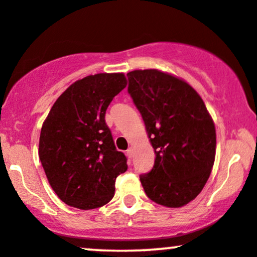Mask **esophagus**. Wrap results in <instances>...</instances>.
I'll list each match as a JSON object with an SVG mask.
<instances>
[{"instance_id": "1", "label": "esophagus", "mask_w": 257, "mask_h": 257, "mask_svg": "<svg viewBox=\"0 0 257 257\" xmlns=\"http://www.w3.org/2000/svg\"><path fill=\"white\" fill-rule=\"evenodd\" d=\"M133 151H134V150H133L132 147H129V149L126 150V156H128L129 158H132V157H133Z\"/></svg>"}]
</instances>
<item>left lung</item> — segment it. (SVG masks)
<instances>
[{
    "label": "left lung",
    "instance_id": "left-lung-1",
    "mask_svg": "<svg viewBox=\"0 0 257 257\" xmlns=\"http://www.w3.org/2000/svg\"><path fill=\"white\" fill-rule=\"evenodd\" d=\"M126 76L128 93L143 116L156 155L151 172L140 175L141 185L157 204L184 206L202 192L213 169V118L184 79L155 69Z\"/></svg>",
    "mask_w": 257,
    "mask_h": 257
}]
</instances>
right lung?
Instances as JSON below:
<instances>
[{
    "label": "right lung",
    "mask_w": 257,
    "mask_h": 257,
    "mask_svg": "<svg viewBox=\"0 0 257 257\" xmlns=\"http://www.w3.org/2000/svg\"><path fill=\"white\" fill-rule=\"evenodd\" d=\"M123 73H96L78 79L61 94L43 122L38 156L57 196L73 208L107 204L114 182L128 169L116 150L105 113L123 90Z\"/></svg>",
    "instance_id": "1"
}]
</instances>
